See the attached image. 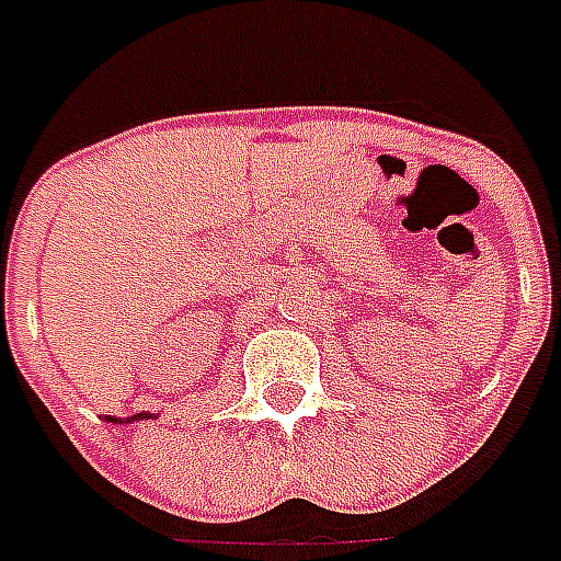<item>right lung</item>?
Returning a JSON list of instances; mask_svg holds the SVG:
<instances>
[{"label": "right lung", "mask_w": 561, "mask_h": 561, "mask_svg": "<svg viewBox=\"0 0 561 561\" xmlns=\"http://www.w3.org/2000/svg\"><path fill=\"white\" fill-rule=\"evenodd\" d=\"M107 422H113V425H130V422H145V419H157V413H134V416L127 419H118V416H104Z\"/></svg>", "instance_id": "right-lung-1"}]
</instances>
